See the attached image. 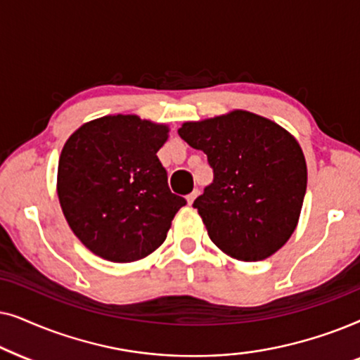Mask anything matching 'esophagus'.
I'll return each mask as SVG.
<instances>
[{
  "label": "esophagus",
  "instance_id": "esophagus-1",
  "mask_svg": "<svg viewBox=\"0 0 360 360\" xmlns=\"http://www.w3.org/2000/svg\"><path fill=\"white\" fill-rule=\"evenodd\" d=\"M198 194H199V191H198V189H194V191H193V193H191V194H188V195H186V199H188V204H189V205L194 202V199H195V198H198Z\"/></svg>",
  "mask_w": 360,
  "mask_h": 360
}]
</instances>
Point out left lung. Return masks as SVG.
Returning <instances> with one entry per match:
<instances>
[{
    "label": "left lung",
    "instance_id": "8db88e82",
    "mask_svg": "<svg viewBox=\"0 0 360 360\" xmlns=\"http://www.w3.org/2000/svg\"><path fill=\"white\" fill-rule=\"evenodd\" d=\"M204 151L214 181L194 200L207 233L229 257L260 262L295 232L308 183L304 155L285 128L233 110L177 130Z\"/></svg>",
    "mask_w": 360,
    "mask_h": 360
}]
</instances>
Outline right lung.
<instances>
[{
	"label": "right lung",
	"instance_id": "obj_1",
	"mask_svg": "<svg viewBox=\"0 0 360 360\" xmlns=\"http://www.w3.org/2000/svg\"><path fill=\"white\" fill-rule=\"evenodd\" d=\"M169 128L136 115H108L65 141L57 195L77 238L115 263L140 260L165 242L186 199L171 193L156 153Z\"/></svg>",
	"mask_w": 360,
	"mask_h": 360
}]
</instances>
